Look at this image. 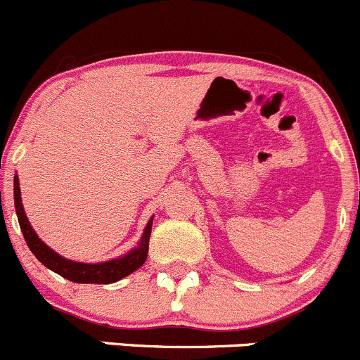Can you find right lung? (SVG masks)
<instances>
[{
	"label": "right lung",
	"instance_id": "add662e5",
	"mask_svg": "<svg viewBox=\"0 0 360 360\" xmlns=\"http://www.w3.org/2000/svg\"><path fill=\"white\" fill-rule=\"evenodd\" d=\"M13 198H15V210H17L18 224H20V231L24 234L25 243H27L29 250L34 253V257L43 263L44 266H48L50 270H53L58 276L65 277V279L72 281V283L79 284H110L116 283V281L123 279V277L129 276L131 272H135L136 269L143 265L147 260V253H149V237H150V229H153V220L147 224L146 231H143L142 240H140L139 248L128 253L126 257L117 258V260H110L105 263H79V262H70L62 258L60 255H57L55 251H51L46 244L36 236V232L32 231L31 224H29L27 217L24 213V207H22V199H20V187H18V179L13 181Z\"/></svg>",
	"mask_w": 360,
	"mask_h": 360
}]
</instances>
